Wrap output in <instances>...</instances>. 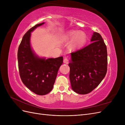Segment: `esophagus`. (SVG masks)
Instances as JSON below:
<instances>
[{"label":"esophagus","mask_w":125,"mask_h":125,"mask_svg":"<svg viewBox=\"0 0 125 125\" xmlns=\"http://www.w3.org/2000/svg\"><path fill=\"white\" fill-rule=\"evenodd\" d=\"M63 62L65 63H66V64L68 63H69V60H68V59L66 57H65V58H64V59H63Z\"/></svg>","instance_id":"obj_1"}]
</instances>
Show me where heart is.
Wrapping results in <instances>:
<instances>
[{
  "instance_id": "obj_1",
  "label": "heart",
  "mask_w": 125,
  "mask_h": 125,
  "mask_svg": "<svg viewBox=\"0 0 125 125\" xmlns=\"http://www.w3.org/2000/svg\"><path fill=\"white\" fill-rule=\"evenodd\" d=\"M73 39L71 41L70 47L74 48L81 46L83 45L86 41V35L83 32L78 31H71L67 33L62 37L63 41H69Z\"/></svg>"
}]
</instances>
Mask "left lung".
<instances>
[{"label":"left lung","mask_w":125,"mask_h":125,"mask_svg":"<svg viewBox=\"0 0 125 125\" xmlns=\"http://www.w3.org/2000/svg\"><path fill=\"white\" fill-rule=\"evenodd\" d=\"M91 42L88 46L71 52L68 64L71 88L80 94L92 91L107 73V48L103 39L95 32Z\"/></svg>","instance_id":"obj_1"}]
</instances>
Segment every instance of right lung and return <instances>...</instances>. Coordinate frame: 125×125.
<instances>
[{
  "label": "right lung",
  "mask_w": 125,
  "mask_h": 125,
  "mask_svg": "<svg viewBox=\"0 0 125 125\" xmlns=\"http://www.w3.org/2000/svg\"><path fill=\"white\" fill-rule=\"evenodd\" d=\"M43 24L44 22L35 25L25 34L18 51L21 80L29 90L40 95H46L51 91L59 67L63 63L62 56L56 58H40L32 50L31 33Z\"/></svg>",
  "instance_id": "add662e5"
}]
</instances>
